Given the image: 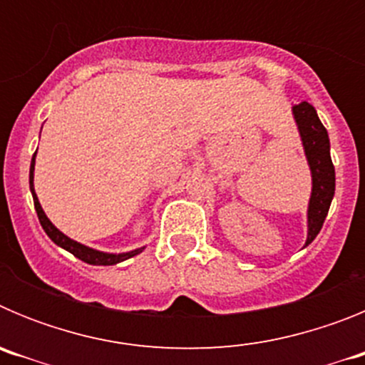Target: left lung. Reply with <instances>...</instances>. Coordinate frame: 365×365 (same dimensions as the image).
Returning <instances> with one entry per match:
<instances>
[{"instance_id":"left-lung-1","label":"left lung","mask_w":365,"mask_h":365,"mask_svg":"<svg viewBox=\"0 0 365 365\" xmlns=\"http://www.w3.org/2000/svg\"><path fill=\"white\" fill-rule=\"evenodd\" d=\"M292 115L298 125L312 179L307 208V241H305V247H307L314 241L316 235L320 234L325 217H327L329 206L334 197V166L331 160L327 130L318 118L316 109L309 102H302L298 106H292Z\"/></svg>"}]
</instances>
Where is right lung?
<instances>
[{
  "label": "right lung",
  "mask_w": 365,
  "mask_h": 365,
  "mask_svg": "<svg viewBox=\"0 0 365 365\" xmlns=\"http://www.w3.org/2000/svg\"><path fill=\"white\" fill-rule=\"evenodd\" d=\"M34 164H36V153L32 155L31 172H29V185H31V193H32V199H34V208H36V214H38V219H40L41 228H43L45 234L49 235L51 240H53V243H56L58 247H62L63 250H67V252L73 254L74 257L82 259L83 263H89V265H117V263H122V261L130 259V257H133V256H137V254L143 252L144 247L135 248V250H130V252H120V254L102 252V250L86 247V245L78 243V241L71 240V237H67L63 232L58 230L53 222H51V219L45 215L43 208H41L40 201H38L36 192H34Z\"/></svg>",
  "instance_id": "right-lung-1"
}]
</instances>
